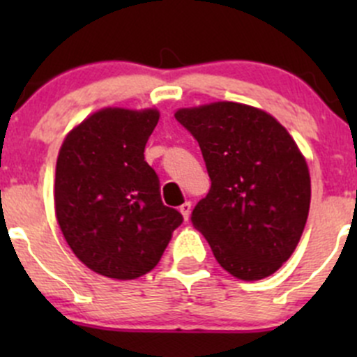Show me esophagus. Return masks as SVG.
I'll use <instances>...</instances> for the list:
<instances>
[{
  "label": "esophagus",
  "instance_id": "34e87169",
  "mask_svg": "<svg viewBox=\"0 0 357 357\" xmlns=\"http://www.w3.org/2000/svg\"><path fill=\"white\" fill-rule=\"evenodd\" d=\"M179 212L183 214V218H185V221H188L190 219V212H192V202H185V204L179 207Z\"/></svg>",
  "mask_w": 357,
  "mask_h": 357
}]
</instances>
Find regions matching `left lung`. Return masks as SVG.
I'll return each mask as SVG.
<instances>
[{
  "label": "left lung",
  "mask_w": 357,
  "mask_h": 357,
  "mask_svg": "<svg viewBox=\"0 0 357 357\" xmlns=\"http://www.w3.org/2000/svg\"><path fill=\"white\" fill-rule=\"evenodd\" d=\"M199 142L211 178L192 222L219 264L262 280L294 254L311 204L307 164L285 128L266 112L218 102L176 112Z\"/></svg>",
  "instance_id": "8db88e82"
}]
</instances>
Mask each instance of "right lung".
Wrapping results in <instances>:
<instances>
[{"label":"right lung","instance_id":"right-lung-1","mask_svg":"<svg viewBox=\"0 0 357 357\" xmlns=\"http://www.w3.org/2000/svg\"><path fill=\"white\" fill-rule=\"evenodd\" d=\"M157 122V110L103 109L60 149L56 219L72 252L98 275H146L183 222L181 212L162 204L158 176L143 155Z\"/></svg>","mask_w":357,"mask_h":357}]
</instances>
